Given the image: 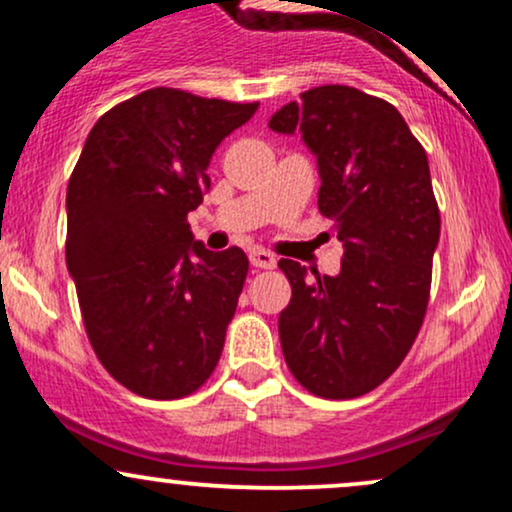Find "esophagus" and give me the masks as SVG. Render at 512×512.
<instances>
[{
	"mask_svg": "<svg viewBox=\"0 0 512 512\" xmlns=\"http://www.w3.org/2000/svg\"><path fill=\"white\" fill-rule=\"evenodd\" d=\"M250 264L257 269H272L276 267V257L272 252L262 250V248H252L250 250Z\"/></svg>",
	"mask_w": 512,
	"mask_h": 512,
	"instance_id": "esophagus-1",
	"label": "esophagus"
}]
</instances>
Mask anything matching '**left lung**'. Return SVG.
Returning <instances> with one entry per match:
<instances>
[{
  "label": "left lung",
  "instance_id": "1",
  "mask_svg": "<svg viewBox=\"0 0 512 512\" xmlns=\"http://www.w3.org/2000/svg\"><path fill=\"white\" fill-rule=\"evenodd\" d=\"M269 127L317 158V207L344 245L337 276L279 260L286 366L317 397H361L395 373L426 315L440 238L426 151L395 105L354 86L310 88Z\"/></svg>",
  "mask_w": 512,
  "mask_h": 512
}]
</instances>
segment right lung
I'll use <instances>...</instances> for the list:
<instances>
[{"label":"right lung","mask_w":512,"mask_h":512,"mask_svg":"<svg viewBox=\"0 0 512 512\" xmlns=\"http://www.w3.org/2000/svg\"><path fill=\"white\" fill-rule=\"evenodd\" d=\"M257 108L161 86L88 132L67 187V269L98 361L134 395L187 397L219 363L248 257L204 248L187 214L216 146Z\"/></svg>","instance_id":"1"}]
</instances>
